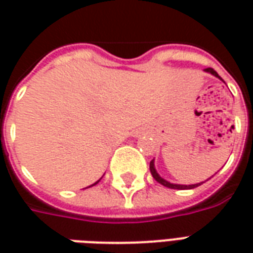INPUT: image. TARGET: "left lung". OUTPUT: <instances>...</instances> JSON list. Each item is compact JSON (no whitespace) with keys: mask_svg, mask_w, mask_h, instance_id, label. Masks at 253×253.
<instances>
[{"mask_svg":"<svg viewBox=\"0 0 253 253\" xmlns=\"http://www.w3.org/2000/svg\"><path fill=\"white\" fill-rule=\"evenodd\" d=\"M205 72L210 73V74H212V76H215V77L218 78H221L219 76H218V73L215 72L214 69H211V67H207V69H205ZM150 173H152V176L154 177V180L159 181L160 184H163L164 187H168V188H173V190H190V188H195V187L201 186L202 184V183H198V184H191V186H181V184H173V183H169V181L164 180V179L157 173L156 168H154V160L150 161Z\"/></svg>","mask_w":253,"mask_h":253,"instance_id":"left-lung-1","label":"left lung"}]
</instances>
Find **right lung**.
Returning <instances> with one entry per match:
<instances>
[{"mask_svg": "<svg viewBox=\"0 0 253 253\" xmlns=\"http://www.w3.org/2000/svg\"><path fill=\"white\" fill-rule=\"evenodd\" d=\"M97 183H99V180L96 181V183H94V184H97ZM94 184H92V186H94ZM92 186H90V187H92Z\"/></svg>", "mask_w": 253, "mask_h": 253, "instance_id": "right-lung-1", "label": "right lung"}]
</instances>
